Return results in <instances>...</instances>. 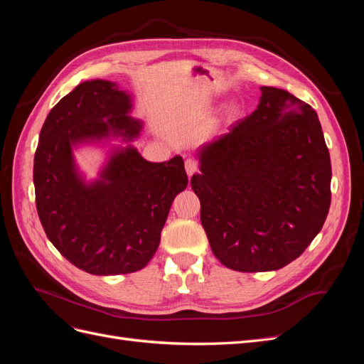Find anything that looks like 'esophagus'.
Returning <instances> with one entry per match:
<instances>
[{"label": "esophagus", "mask_w": 364, "mask_h": 364, "mask_svg": "<svg viewBox=\"0 0 364 364\" xmlns=\"http://www.w3.org/2000/svg\"><path fill=\"white\" fill-rule=\"evenodd\" d=\"M185 170H186V174L193 176L197 170H199V165H197V162L194 159H186L185 161Z\"/></svg>", "instance_id": "obj_1"}]
</instances>
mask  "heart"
<instances>
[{"instance_id": "heart-1", "label": "heart", "mask_w": 364, "mask_h": 364, "mask_svg": "<svg viewBox=\"0 0 364 364\" xmlns=\"http://www.w3.org/2000/svg\"><path fill=\"white\" fill-rule=\"evenodd\" d=\"M240 114H241V107L237 103H230L226 107V117H228V119H235V118L240 117Z\"/></svg>"}]
</instances>
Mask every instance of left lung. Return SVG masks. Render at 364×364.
Masks as SVG:
<instances>
[{
  "mask_svg": "<svg viewBox=\"0 0 364 364\" xmlns=\"http://www.w3.org/2000/svg\"><path fill=\"white\" fill-rule=\"evenodd\" d=\"M191 188L213 253L228 269L270 272L302 255L331 205V161L314 109L261 86L258 107L199 150Z\"/></svg>",
  "mask_w": 364,
  "mask_h": 364,
  "instance_id": "1",
  "label": "left lung"
}]
</instances>
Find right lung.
Masks as SVG:
<instances>
[{
    "instance_id": "obj_1",
    "label": "right lung",
    "mask_w": 364,
    "mask_h": 364,
    "mask_svg": "<svg viewBox=\"0 0 364 364\" xmlns=\"http://www.w3.org/2000/svg\"><path fill=\"white\" fill-rule=\"evenodd\" d=\"M130 95L107 80L83 82L54 106L39 135L33 182L43 230L62 255L91 274H126L155 255L174 197L188 185L183 159L149 162L117 149L100 179L86 183L73 147L109 136L135 139Z\"/></svg>"
}]
</instances>
